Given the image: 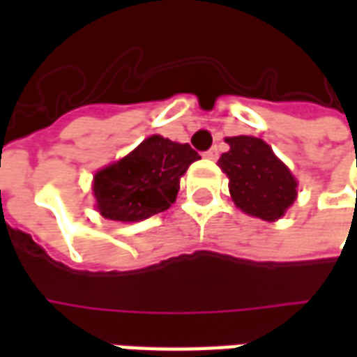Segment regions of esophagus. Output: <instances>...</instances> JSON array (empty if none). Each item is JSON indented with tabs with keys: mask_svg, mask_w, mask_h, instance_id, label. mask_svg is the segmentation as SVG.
Listing matches in <instances>:
<instances>
[{
	"mask_svg": "<svg viewBox=\"0 0 357 357\" xmlns=\"http://www.w3.org/2000/svg\"><path fill=\"white\" fill-rule=\"evenodd\" d=\"M204 156H206V158H210V160H216L218 156H220V153H218V147H212L210 151H206V153H204Z\"/></svg>",
	"mask_w": 357,
	"mask_h": 357,
	"instance_id": "34e87169",
	"label": "esophagus"
}]
</instances>
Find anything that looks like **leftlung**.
I'll list each match as a JSON object with an SVG mask.
<instances>
[{
  "instance_id": "left-lung-1",
  "label": "left lung",
  "mask_w": 357,
  "mask_h": 357,
  "mask_svg": "<svg viewBox=\"0 0 357 357\" xmlns=\"http://www.w3.org/2000/svg\"><path fill=\"white\" fill-rule=\"evenodd\" d=\"M220 168L229 178L233 202L245 214L275 222L296 201V179L268 143L252 135L227 137Z\"/></svg>"
}]
</instances>
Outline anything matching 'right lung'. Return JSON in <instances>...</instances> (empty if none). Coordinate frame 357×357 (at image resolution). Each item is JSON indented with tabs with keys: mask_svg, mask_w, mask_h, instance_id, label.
Masks as SVG:
<instances>
[{
	"mask_svg": "<svg viewBox=\"0 0 357 357\" xmlns=\"http://www.w3.org/2000/svg\"><path fill=\"white\" fill-rule=\"evenodd\" d=\"M201 156L189 143L151 135L130 155L95 174L93 195L102 218L141 222L176 202L179 179Z\"/></svg>",
	"mask_w": 357,
	"mask_h": 357,
	"instance_id": "1",
	"label": "right lung"
}]
</instances>
